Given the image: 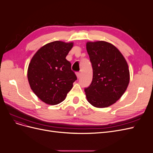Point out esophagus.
<instances>
[{
    "label": "esophagus",
    "mask_w": 153,
    "mask_h": 153,
    "mask_svg": "<svg viewBox=\"0 0 153 153\" xmlns=\"http://www.w3.org/2000/svg\"><path fill=\"white\" fill-rule=\"evenodd\" d=\"M76 75L77 76V78H79L80 77V72H76Z\"/></svg>",
    "instance_id": "obj_1"
}]
</instances>
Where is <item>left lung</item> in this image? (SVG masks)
Here are the masks:
<instances>
[{
	"mask_svg": "<svg viewBox=\"0 0 153 153\" xmlns=\"http://www.w3.org/2000/svg\"><path fill=\"white\" fill-rule=\"evenodd\" d=\"M86 48L93 70L91 84L84 89L87 101L96 107H107L127 89L128 64L119 50L105 41L88 42Z\"/></svg>",
	"mask_w": 153,
	"mask_h": 153,
	"instance_id": "8db88e82",
	"label": "left lung"
}]
</instances>
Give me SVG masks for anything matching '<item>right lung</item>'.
<instances>
[{
  "label": "right lung",
  "instance_id": "1",
  "mask_svg": "<svg viewBox=\"0 0 153 153\" xmlns=\"http://www.w3.org/2000/svg\"><path fill=\"white\" fill-rule=\"evenodd\" d=\"M73 45L53 41L41 47L31 59L27 71L29 84L46 103L54 105L62 102L77 79L66 59Z\"/></svg>",
  "mask_w": 153,
  "mask_h": 153
}]
</instances>
